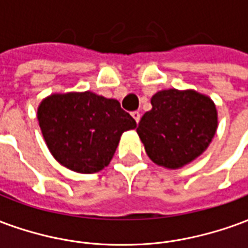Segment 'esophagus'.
Listing matches in <instances>:
<instances>
[{"label":"esophagus","mask_w":248,"mask_h":248,"mask_svg":"<svg viewBox=\"0 0 248 248\" xmlns=\"http://www.w3.org/2000/svg\"><path fill=\"white\" fill-rule=\"evenodd\" d=\"M131 117H133V118L135 119V122L138 124V122H140V111H133V113H131Z\"/></svg>","instance_id":"obj_1"}]
</instances>
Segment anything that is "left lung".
Wrapping results in <instances>:
<instances>
[{
  "label": "left lung",
  "mask_w": 248,
  "mask_h": 248,
  "mask_svg": "<svg viewBox=\"0 0 248 248\" xmlns=\"http://www.w3.org/2000/svg\"><path fill=\"white\" fill-rule=\"evenodd\" d=\"M153 108L143 114L137 133L151 161L179 169L207 149L218 126L214 102L194 90L158 92Z\"/></svg>",
  "instance_id": "1"
}]
</instances>
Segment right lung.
I'll use <instances>...</instances> for the list:
<instances>
[{"instance_id": "obj_1", "label": "right lung", "mask_w": 248, "mask_h": 248, "mask_svg": "<svg viewBox=\"0 0 248 248\" xmlns=\"http://www.w3.org/2000/svg\"><path fill=\"white\" fill-rule=\"evenodd\" d=\"M37 114L53 156L83 174L108 166L121 135L137 127L135 119L117 99L92 92L53 94L41 102Z\"/></svg>"}]
</instances>
